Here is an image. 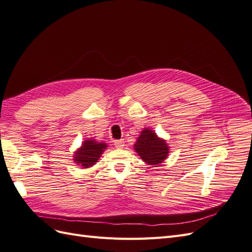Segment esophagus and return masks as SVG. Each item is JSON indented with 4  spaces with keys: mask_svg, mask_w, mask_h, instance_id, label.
<instances>
[{
    "mask_svg": "<svg viewBox=\"0 0 252 252\" xmlns=\"http://www.w3.org/2000/svg\"><path fill=\"white\" fill-rule=\"evenodd\" d=\"M114 145L116 149H123L125 147V141L124 140H115Z\"/></svg>",
    "mask_w": 252,
    "mask_h": 252,
    "instance_id": "esophagus-1",
    "label": "esophagus"
}]
</instances>
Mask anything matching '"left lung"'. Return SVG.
<instances>
[{
  "mask_svg": "<svg viewBox=\"0 0 252 252\" xmlns=\"http://www.w3.org/2000/svg\"><path fill=\"white\" fill-rule=\"evenodd\" d=\"M134 150L143 162L155 167L163 162L169 154V147L155 131L144 127L134 144Z\"/></svg>",
  "mask_w": 252,
  "mask_h": 252,
  "instance_id": "obj_1",
  "label": "left lung"
}]
</instances>
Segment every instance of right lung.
<instances>
[{"label":"right lung","mask_w":252,"mask_h":252,"mask_svg":"<svg viewBox=\"0 0 252 252\" xmlns=\"http://www.w3.org/2000/svg\"><path fill=\"white\" fill-rule=\"evenodd\" d=\"M107 148L108 144L104 141H97L93 137L89 138L84 140L82 145L74 152L73 160L80 167L90 168L98 162Z\"/></svg>","instance_id":"1"}]
</instances>
